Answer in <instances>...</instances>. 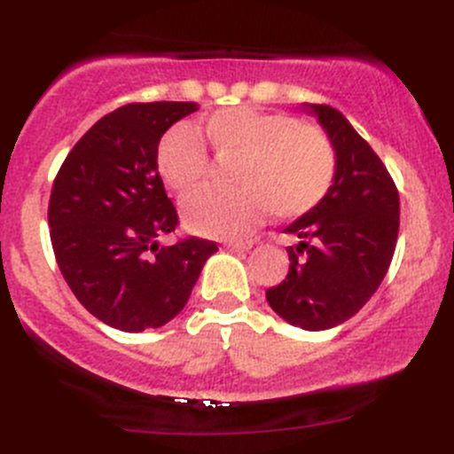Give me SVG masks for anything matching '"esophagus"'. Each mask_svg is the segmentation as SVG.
I'll return each instance as SVG.
<instances>
[{
    "label": "esophagus",
    "mask_w": 454,
    "mask_h": 454,
    "mask_svg": "<svg viewBox=\"0 0 454 454\" xmlns=\"http://www.w3.org/2000/svg\"><path fill=\"white\" fill-rule=\"evenodd\" d=\"M254 246L253 239H241V241H226L228 250H235V253H248Z\"/></svg>",
    "instance_id": "1"
}]
</instances>
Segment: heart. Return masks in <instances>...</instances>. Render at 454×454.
I'll use <instances>...</instances> for the list:
<instances>
[{"mask_svg": "<svg viewBox=\"0 0 454 454\" xmlns=\"http://www.w3.org/2000/svg\"><path fill=\"white\" fill-rule=\"evenodd\" d=\"M206 136L222 162H237V189H201L182 201L184 223L200 235H241L270 208L277 217L308 213L336 177V151L327 136L287 114L219 109L206 121ZM210 168L213 160L193 125L180 122L162 136L158 171L173 191L198 189Z\"/></svg>", "mask_w": 454, "mask_h": 454, "instance_id": "obj_1", "label": "heart"}]
</instances>
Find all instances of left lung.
Here are the masks:
<instances>
[{"label": "left lung", "instance_id": "left-lung-1", "mask_svg": "<svg viewBox=\"0 0 454 454\" xmlns=\"http://www.w3.org/2000/svg\"><path fill=\"white\" fill-rule=\"evenodd\" d=\"M336 151V177L314 208L283 232L299 244L287 248L286 281L265 292L270 308L308 332L345 323L373 296L395 253L400 195L382 160L351 122L329 105H303Z\"/></svg>", "mask_w": 454, "mask_h": 454}]
</instances>
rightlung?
Masks as SVG:
<instances>
[{
  "mask_svg": "<svg viewBox=\"0 0 454 454\" xmlns=\"http://www.w3.org/2000/svg\"><path fill=\"white\" fill-rule=\"evenodd\" d=\"M198 103H131L94 122L67 153L48 206L50 239L81 305L121 332L162 327L184 309L215 241L160 246L177 226L158 145Z\"/></svg>",
  "mask_w": 454,
  "mask_h": 454,
  "instance_id": "right-lung-1",
  "label": "right lung"
}]
</instances>
